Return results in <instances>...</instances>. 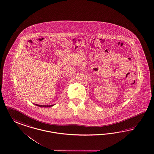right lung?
Wrapping results in <instances>:
<instances>
[{"instance_id":"obj_1","label":"right lung","mask_w":154,"mask_h":154,"mask_svg":"<svg viewBox=\"0 0 154 154\" xmlns=\"http://www.w3.org/2000/svg\"><path fill=\"white\" fill-rule=\"evenodd\" d=\"M34 104L35 105H37V106H39V107H45V108H48V107H51V106H54L55 104L54 105H38V104Z\"/></svg>"}]
</instances>
